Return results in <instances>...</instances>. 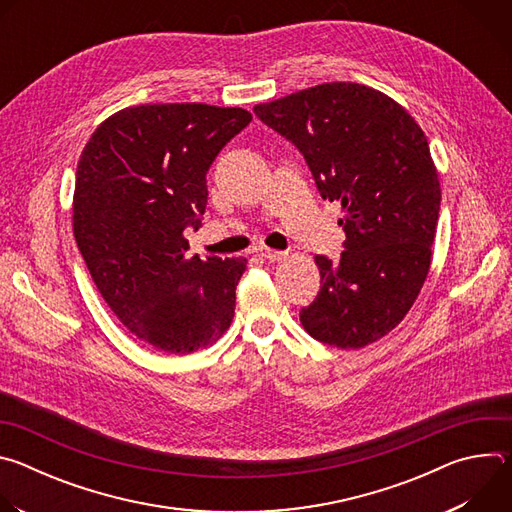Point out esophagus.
<instances>
[{
  "instance_id": "esophagus-1",
  "label": "esophagus",
  "mask_w": 512,
  "mask_h": 512,
  "mask_svg": "<svg viewBox=\"0 0 512 512\" xmlns=\"http://www.w3.org/2000/svg\"><path fill=\"white\" fill-rule=\"evenodd\" d=\"M257 253H259L263 259H267V261H279V259L285 257L283 251H275V249H269V247H261Z\"/></svg>"
}]
</instances>
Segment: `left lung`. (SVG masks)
Here are the masks:
<instances>
[{"label": "left lung", "instance_id": "8db88e82", "mask_svg": "<svg viewBox=\"0 0 512 512\" xmlns=\"http://www.w3.org/2000/svg\"><path fill=\"white\" fill-rule=\"evenodd\" d=\"M253 113L296 145L320 196L344 208V251L336 261L316 255L322 287L302 326L336 348L383 338L431 263L442 190L427 137L391 97L356 83L318 85Z\"/></svg>", "mask_w": 512, "mask_h": 512}]
</instances>
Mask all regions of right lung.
Segmentation results:
<instances>
[{
  "instance_id": "right-lung-1",
  "label": "right lung",
  "mask_w": 512,
  "mask_h": 512,
  "mask_svg": "<svg viewBox=\"0 0 512 512\" xmlns=\"http://www.w3.org/2000/svg\"><path fill=\"white\" fill-rule=\"evenodd\" d=\"M251 121L239 107L139 105L103 121L79 160L72 229L113 314L141 342L190 354L235 316L247 259L188 255L202 227L206 174Z\"/></svg>"
}]
</instances>
